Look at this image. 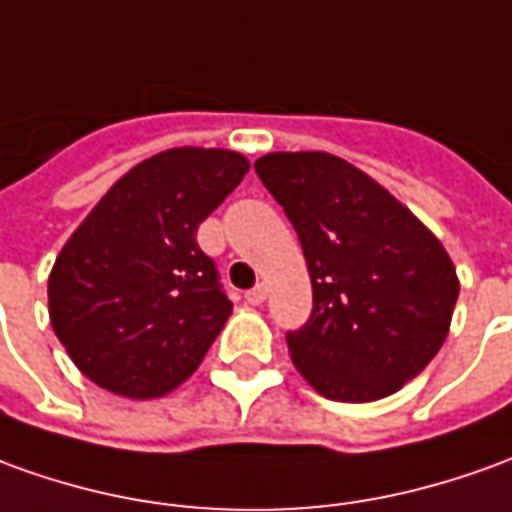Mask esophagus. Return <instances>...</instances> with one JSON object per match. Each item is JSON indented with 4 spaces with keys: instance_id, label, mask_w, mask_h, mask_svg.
I'll use <instances>...</instances> for the list:
<instances>
[{
    "instance_id": "esophagus-1",
    "label": "esophagus",
    "mask_w": 512,
    "mask_h": 512,
    "mask_svg": "<svg viewBox=\"0 0 512 512\" xmlns=\"http://www.w3.org/2000/svg\"><path fill=\"white\" fill-rule=\"evenodd\" d=\"M264 298H267V287H264V284H256L253 290L245 292V301H248L250 306H262Z\"/></svg>"
}]
</instances>
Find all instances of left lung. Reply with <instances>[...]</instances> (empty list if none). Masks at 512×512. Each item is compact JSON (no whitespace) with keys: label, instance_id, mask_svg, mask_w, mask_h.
<instances>
[{"label":"left lung","instance_id":"obj_1","mask_svg":"<svg viewBox=\"0 0 512 512\" xmlns=\"http://www.w3.org/2000/svg\"><path fill=\"white\" fill-rule=\"evenodd\" d=\"M253 167L298 231L312 278V315L287 334L295 368L348 404L401 390L440 351L460 295L440 239L337 155L267 153Z\"/></svg>","mask_w":512,"mask_h":512}]
</instances>
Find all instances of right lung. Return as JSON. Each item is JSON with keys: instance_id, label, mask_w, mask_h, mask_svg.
I'll return each instance as SVG.
<instances>
[{"instance_id": "right-lung-1", "label": "right lung", "mask_w": 512, "mask_h": 512, "mask_svg": "<svg viewBox=\"0 0 512 512\" xmlns=\"http://www.w3.org/2000/svg\"><path fill=\"white\" fill-rule=\"evenodd\" d=\"M250 169L234 150L175 147L108 189L55 259L49 320L66 354L116 396L186 382L231 315L197 228Z\"/></svg>"}]
</instances>
